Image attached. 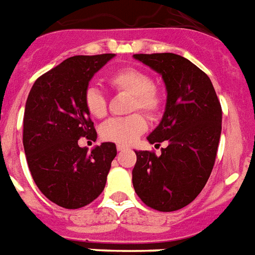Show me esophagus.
<instances>
[{
	"mask_svg": "<svg viewBox=\"0 0 255 255\" xmlns=\"http://www.w3.org/2000/svg\"><path fill=\"white\" fill-rule=\"evenodd\" d=\"M117 149H118V152H123V150H126V149H127V146H124V145H118V146H117Z\"/></svg>",
	"mask_w": 255,
	"mask_h": 255,
	"instance_id": "obj_1",
	"label": "esophagus"
}]
</instances>
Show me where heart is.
Listing matches in <instances>:
<instances>
[{"label": "heart", "mask_w": 255, "mask_h": 255, "mask_svg": "<svg viewBox=\"0 0 255 255\" xmlns=\"http://www.w3.org/2000/svg\"><path fill=\"white\" fill-rule=\"evenodd\" d=\"M107 82L111 88L132 95L129 110H140L149 118H156L162 107V97L148 73L136 68H123L109 76ZM85 107L93 118L102 119L107 114L106 97L98 89L89 88L85 92ZM146 129L145 119L140 114L126 118H118L107 122L102 127L101 134L106 141L119 145H129Z\"/></svg>", "instance_id": "1"}]
</instances>
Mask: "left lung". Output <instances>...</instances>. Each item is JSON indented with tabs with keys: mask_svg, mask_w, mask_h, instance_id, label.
<instances>
[{
	"mask_svg": "<svg viewBox=\"0 0 255 255\" xmlns=\"http://www.w3.org/2000/svg\"><path fill=\"white\" fill-rule=\"evenodd\" d=\"M133 59L160 74L167 93L162 119L146 137L150 144L165 141L167 146L160 156L134 150V191L157 211L181 210L199 195L215 165L220 102L210 77L190 60L175 53H140Z\"/></svg>",
	"mask_w": 255,
	"mask_h": 255,
	"instance_id": "left-lung-1",
	"label": "left lung"
}]
</instances>
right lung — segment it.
I'll return each instance as SVG.
<instances>
[{"label": "right lung", "instance_id": "1", "mask_svg": "<svg viewBox=\"0 0 255 255\" xmlns=\"http://www.w3.org/2000/svg\"><path fill=\"white\" fill-rule=\"evenodd\" d=\"M114 53L73 56L35 81L23 117V148L32 179L45 198L76 210L97 199L106 186L114 142L88 152L78 140L97 138L84 97L94 74Z\"/></svg>", "mask_w": 255, "mask_h": 255}]
</instances>
